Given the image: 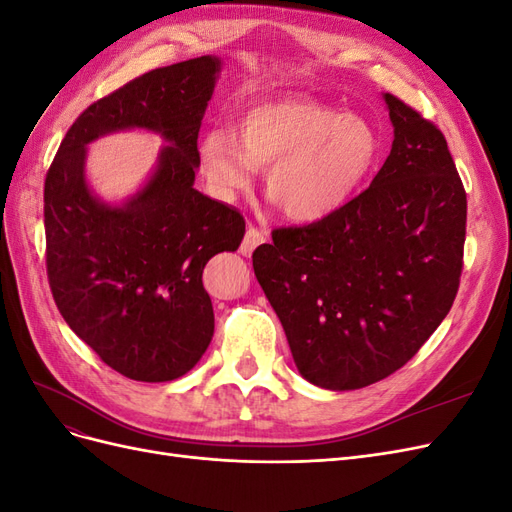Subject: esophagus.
Listing matches in <instances>:
<instances>
[{"label":"esophagus","instance_id":"esophagus-1","mask_svg":"<svg viewBox=\"0 0 512 512\" xmlns=\"http://www.w3.org/2000/svg\"><path fill=\"white\" fill-rule=\"evenodd\" d=\"M265 241H267L265 232H260L258 228L250 226V228H247V232H245L243 241H241V254H243V256H250V254L256 250V247H258L260 243H265Z\"/></svg>","mask_w":512,"mask_h":512}]
</instances>
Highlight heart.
<instances>
[{"label":"heart","mask_w":512,"mask_h":512,"mask_svg":"<svg viewBox=\"0 0 512 512\" xmlns=\"http://www.w3.org/2000/svg\"><path fill=\"white\" fill-rule=\"evenodd\" d=\"M380 153L371 123L307 98L258 100L237 117L235 132L211 128L198 162L211 192L232 200L267 168V194L294 222H320L361 192Z\"/></svg>","instance_id":"b5f03b06"}]
</instances>
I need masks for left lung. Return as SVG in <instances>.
<instances>
[{
	"mask_svg": "<svg viewBox=\"0 0 512 512\" xmlns=\"http://www.w3.org/2000/svg\"><path fill=\"white\" fill-rule=\"evenodd\" d=\"M391 153L369 188L327 220L273 230L254 273L299 374L354 391L406 365L459 288L466 192L442 132L391 94Z\"/></svg>",
	"mask_w": 512,
	"mask_h": 512,
	"instance_id": "8db88e82",
	"label": "left lung"
}]
</instances>
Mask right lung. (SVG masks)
I'll return each mask as SVG.
<instances>
[{"label": "right lung", "mask_w": 512, "mask_h": 512, "mask_svg": "<svg viewBox=\"0 0 512 512\" xmlns=\"http://www.w3.org/2000/svg\"><path fill=\"white\" fill-rule=\"evenodd\" d=\"M222 59L203 55L151 70L72 123L44 181L46 273L68 327L121 376L170 382L188 374L213 337L203 269L235 252L245 222L194 188L198 130ZM158 133L157 166L111 204L86 179V147L117 131Z\"/></svg>", "instance_id": "obj_1"}]
</instances>
